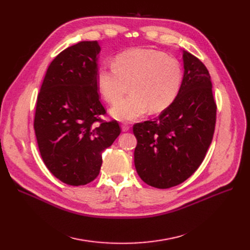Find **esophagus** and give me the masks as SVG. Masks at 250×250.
Instances as JSON below:
<instances>
[{"mask_svg":"<svg viewBox=\"0 0 250 250\" xmlns=\"http://www.w3.org/2000/svg\"><path fill=\"white\" fill-rule=\"evenodd\" d=\"M122 129H123V132H127V130L129 129V126L126 124H124V125H122Z\"/></svg>","mask_w":250,"mask_h":250,"instance_id":"1","label":"esophagus"}]
</instances>
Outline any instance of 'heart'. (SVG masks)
Listing matches in <instances>:
<instances>
[{
    "mask_svg": "<svg viewBox=\"0 0 250 250\" xmlns=\"http://www.w3.org/2000/svg\"><path fill=\"white\" fill-rule=\"evenodd\" d=\"M182 81L177 60L162 51L130 49L118 55L114 64H102L96 82L100 93L109 103L118 100L131 84L132 93L118 101L110 109L117 121L129 122L145 114L166 109L176 98Z\"/></svg>",
    "mask_w": 250,
    "mask_h": 250,
    "instance_id": "b5f03b06",
    "label": "heart"
}]
</instances>
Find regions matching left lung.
<instances>
[{
	"label": "left lung",
	"instance_id": "1",
	"mask_svg": "<svg viewBox=\"0 0 250 250\" xmlns=\"http://www.w3.org/2000/svg\"><path fill=\"white\" fill-rule=\"evenodd\" d=\"M183 74L174 101L155 120L136 124L135 167L141 179L169 188L190 177L211 145L217 106L206 65L182 50Z\"/></svg>",
	"mask_w": 250,
	"mask_h": 250
}]
</instances>
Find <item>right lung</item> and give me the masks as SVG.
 <instances>
[{
	"instance_id": "right-lung-1",
	"label": "right lung",
	"mask_w": 250,
	"mask_h": 250,
	"mask_svg": "<svg viewBox=\"0 0 250 250\" xmlns=\"http://www.w3.org/2000/svg\"><path fill=\"white\" fill-rule=\"evenodd\" d=\"M97 42H81L50 62L39 91L34 130L42 158L52 175L69 186L93 181L102 152L121 134L116 121L104 123L97 91Z\"/></svg>"
}]
</instances>
